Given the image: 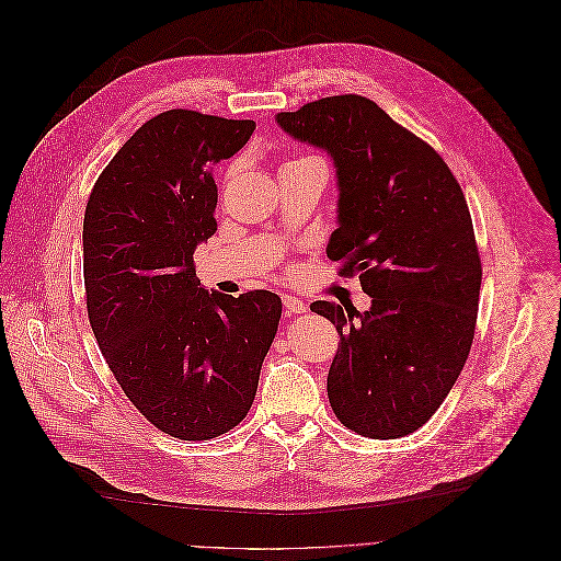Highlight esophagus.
<instances>
[{
    "label": "esophagus",
    "mask_w": 561,
    "mask_h": 561,
    "mask_svg": "<svg viewBox=\"0 0 561 561\" xmlns=\"http://www.w3.org/2000/svg\"><path fill=\"white\" fill-rule=\"evenodd\" d=\"M283 306H285L287 314H304V312H308V304L301 301V299H296V296H291V294L283 296Z\"/></svg>",
    "instance_id": "1"
}]
</instances>
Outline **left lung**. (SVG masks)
<instances>
[{"label":"left lung","mask_w":561,"mask_h":561,"mask_svg":"<svg viewBox=\"0 0 561 561\" xmlns=\"http://www.w3.org/2000/svg\"><path fill=\"white\" fill-rule=\"evenodd\" d=\"M276 122L331 156L337 228L325 253L371 296L365 312L310 306L342 337L328 401L362 437H405L444 403L473 342L482 270L465 192L433 147L367 96H325Z\"/></svg>","instance_id":"obj_1"}]
</instances>
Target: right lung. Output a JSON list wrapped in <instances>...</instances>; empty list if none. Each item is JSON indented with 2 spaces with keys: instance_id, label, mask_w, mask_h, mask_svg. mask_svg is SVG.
I'll list each match as a JSON object with an SVG mask.
<instances>
[{
  "instance_id": "add662e5",
  "label": "right lung",
  "mask_w": 561,
  "mask_h": 561,
  "mask_svg": "<svg viewBox=\"0 0 561 561\" xmlns=\"http://www.w3.org/2000/svg\"><path fill=\"white\" fill-rule=\"evenodd\" d=\"M253 119L168 111L142 124L96 179L83 217L92 333L156 427L185 442L247 416L276 337L280 296L208 291L194 251L217 230L215 164L251 138Z\"/></svg>"
}]
</instances>
